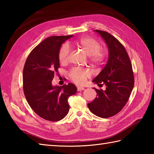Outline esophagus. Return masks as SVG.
<instances>
[{"mask_svg":"<svg viewBox=\"0 0 154 154\" xmlns=\"http://www.w3.org/2000/svg\"><path fill=\"white\" fill-rule=\"evenodd\" d=\"M85 89V88L83 87H77V91H83Z\"/></svg>","mask_w":154,"mask_h":154,"instance_id":"34e87169","label":"esophagus"}]
</instances>
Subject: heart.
I'll return each instance as SVG.
<instances>
[{
  "instance_id": "obj_1",
  "label": "heart",
  "mask_w": 154,
  "mask_h": 154,
  "mask_svg": "<svg viewBox=\"0 0 154 154\" xmlns=\"http://www.w3.org/2000/svg\"><path fill=\"white\" fill-rule=\"evenodd\" d=\"M75 44L89 55L90 61L94 64L101 63L106 57V51L100 49L99 42L92 38L82 37L75 42ZM69 51V47L67 44L62 45L58 54L59 60L61 63H65L68 61ZM69 75L75 83L81 85L85 82L87 78L90 77V73L87 70L75 67L71 70Z\"/></svg>"
}]
</instances>
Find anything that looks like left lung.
I'll return each instance as SVG.
<instances>
[{"instance_id":"1","label":"left lung","mask_w":154,"mask_h":154,"mask_svg":"<svg viewBox=\"0 0 154 154\" xmlns=\"http://www.w3.org/2000/svg\"><path fill=\"white\" fill-rule=\"evenodd\" d=\"M94 31L106 44L109 59L103 70L93 80L98 85H106V89L94 88L97 97L88 103V107L94 115L106 119L119 113L125 106L133 89L134 77L131 61L122 44L106 32Z\"/></svg>"}]
</instances>
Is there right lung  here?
<instances>
[{"instance_id":"right-lung-1","label":"right lung","mask_w":154,"mask_h":154,"mask_svg":"<svg viewBox=\"0 0 154 154\" xmlns=\"http://www.w3.org/2000/svg\"><path fill=\"white\" fill-rule=\"evenodd\" d=\"M71 35L51 36L38 44L29 54L23 70V89L29 105L39 116L58 121L69 110L67 99L77 92L73 83L53 86L54 74L58 72V54L61 45Z\"/></svg>"}]
</instances>
